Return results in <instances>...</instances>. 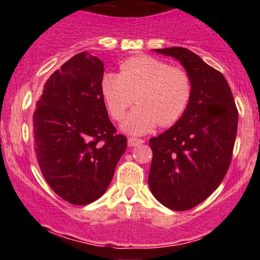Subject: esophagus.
I'll return each mask as SVG.
<instances>
[{
  "mask_svg": "<svg viewBox=\"0 0 260 260\" xmlns=\"http://www.w3.org/2000/svg\"><path fill=\"white\" fill-rule=\"evenodd\" d=\"M143 143H144V140H143V139L133 138V137L128 138V147H136V145L143 144Z\"/></svg>",
  "mask_w": 260,
  "mask_h": 260,
  "instance_id": "esophagus-1",
  "label": "esophagus"
}]
</instances>
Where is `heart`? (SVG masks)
<instances>
[{
	"label": "heart",
	"instance_id": "heart-1",
	"mask_svg": "<svg viewBox=\"0 0 260 260\" xmlns=\"http://www.w3.org/2000/svg\"><path fill=\"white\" fill-rule=\"evenodd\" d=\"M192 92L186 70L151 56L128 58L121 63L120 73H105L101 79V94L115 120L124 115L136 96L138 105L121 124L131 134L148 133L157 123L174 124L186 112Z\"/></svg>",
	"mask_w": 260,
	"mask_h": 260
}]
</instances>
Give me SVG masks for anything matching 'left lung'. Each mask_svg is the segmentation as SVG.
<instances>
[{
  "label": "left lung",
  "mask_w": 260,
  "mask_h": 260,
  "mask_svg": "<svg viewBox=\"0 0 260 260\" xmlns=\"http://www.w3.org/2000/svg\"><path fill=\"white\" fill-rule=\"evenodd\" d=\"M155 52L181 62L190 76L192 99L171 128L149 140V187L171 210L194 208L221 183L232 159L238 111L231 89L215 68L184 47Z\"/></svg>",
  "instance_id": "left-lung-1"
}]
</instances>
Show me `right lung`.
<instances>
[{
	"label": "right lung",
	"mask_w": 260,
	"mask_h": 260,
	"mask_svg": "<svg viewBox=\"0 0 260 260\" xmlns=\"http://www.w3.org/2000/svg\"><path fill=\"white\" fill-rule=\"evenodd\" d=\"M104 63L80 52L44 85L32 116L35 153L56 194L74 205L99 199L111 183L127 138L109 118L101 79Z\"/></svg>",
	"instance_id": "1"
}]
</instances>
